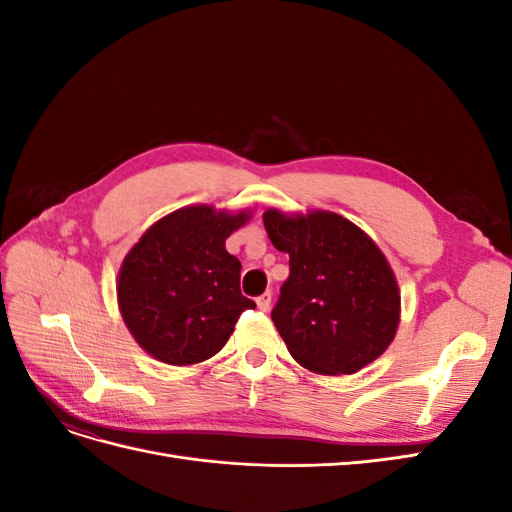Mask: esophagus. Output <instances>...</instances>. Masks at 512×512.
<instances>
[{"instance_id": "1", "label": "esophagus", "mask_w": 512, "mask_h": 512, "mask_svg": "<svg viewBox=\"0 0 512 512\" xmlns=\"http://www.w3.org/2000/svg\"><path fill=\"white\" fill-rule=\"evenodd\" d=\"M271 299H273V294L267 290L265 294H260V297L256 299V305H258V309L260 312H269V307H271Z\"/></svg>"}]
</instances>
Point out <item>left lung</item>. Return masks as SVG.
I'll return each instance as SVG.
<instances>
[{
    "label": "left lung",
    "instance_id": "obj_1",
    "mask_svg": "<svg viewBox=\"0 0 512 512\" xmlns=\"http://www.w3.org/2000/svg\"><path fill=\"white\" fill-rule=\"evenodd\" d=\"M290 275L271 312L292 359L322 376L356 374L391 346L401 318L397 277L365 230L344 215L262 213Z\"/></svg>",
    "mask_w": 512,
    "mask_h": 512
}]
</instances>
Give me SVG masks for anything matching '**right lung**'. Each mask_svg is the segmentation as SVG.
Here are the masks:
<instances>
[{
    "instance_id": "right-lung-1",
    "label": "right lung",
    "mask_w": 512,
    "mask_h": 512,
    "mask_svg": "<svg viewBox=\"0 0 512 512\" xmlns=\"http://www.w3.org/2000/svg\"><path fill=\"white\" fill-rule=\"evenodd\" d=\"M252 218L250 209L190 205L151 224L121 262L117 305L128 331L166 365H198L218 354L245 309L241 262L226 239Z\"/></svg>"
}]
</instances>
